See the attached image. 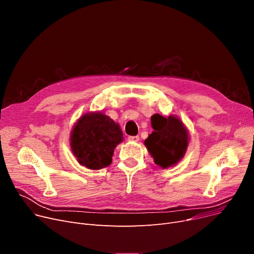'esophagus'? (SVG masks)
<instances>
[{
  "label": "esophagus",
  "mask_w": 254,
  "mask_h": 254,
  "mask_svg": "<svg viewBox=\"0 0 254 254\" xmlns=\"http://www.w3.org/2000/svg\"><path fill=\"white\" fill-rule=\"evenodd\" d=\"M128 140L129 141H133V142H136V141H138L139 140V136H129L128 137Z\"/></svg>",
  "instance_id": "esophagus-1"
}]
</instances>
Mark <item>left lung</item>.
Wrapping results in <instances>:
<instances>
[{
  "mask_svg": "<svg viewBox=\"0 0 254 254\" xmlns=\"http://www.w3.org/2000/svg\"><path fill=\"white\" fill-rule=\"evenodd\" d=\"M154 131L144 140V146L153 157L154 162L167 168L177 164L186 153L189 143V133L183 122L178 117L164 118L157 115Z\"/></svg>",
  "mask_w": 254,
  "mask_h": 254,
  "instance_id": "obj_1",
  "label": "left lung"
}]
</instances>
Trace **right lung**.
Returning <instances> with one entry per match:
<instances>
[{"label":"right lung","instance_id":"obj_1","mask_svg":"<svg viewBox=\"0 0 254 254\" xmlns=\"http://www.w3.org/2000/svg\"><path fill=\"white\" fill-rule=\"evenodd\" d=\"M123 141L119 124L101 112L87 113L74 124L70 147L79 164L100 170L112 163L115 148Z\"/></svg>","mask_w":254,"mask_h":254}]
</instances>
